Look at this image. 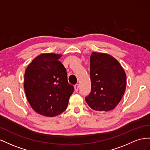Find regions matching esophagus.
Returning <instances> with one entry per match:
<instances>
[{"label": "esophagus", "instance_id": "34e87169", "mask_svg": "<svg viewBox=\"0 0 150 150\" xmlns=\"http://www.w3.org/2000/svg\"><path fill=\"white\" fill-rule=\"evenodd\" d=\"M74 88H75V92H78V91H79V84H76V85H75Z\"/></svg>", "mask_w": 150, "mask_h": 150}]
</instances>
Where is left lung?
<instances>
[{"mask_svg": "<svg viewBox=\"0 0 150 150\" xmlns=\"http://www.w3.org/2000/svg\"><path fill=\"white\" fill-rule=\"evenodd\" d=\"M90 61L92 89L85 101L95 110H112L125 92L126 73L117 59L109 54L92 52Z\"/></svg>", "mask_w": 150, "mask_h": 150, "instance_id": "left-lung-1", "label": "left lung"}]
</instances>
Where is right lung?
<instances>
[{"label": "right lung", "instance_id": "right-lung-1", "mask_svg": "<svg viewBox=\"0 0 150 150\" xmlns=\"http://www.w3.org/2000/svg\"><path fill=\"white\" fill-rule=\"evenodd\" d=\"M62 54L42 53L29 63L25 71L24 88L33 109L52 117L67 108L74 87L68 83L67 74L58 61Z\"/></svg>", "mask_w": 150, "mask_h": 150}]
</instances>
